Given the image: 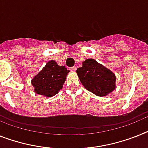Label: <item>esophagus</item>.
Segmentation results:
<instances>
[{
    "label": "esophagus",
    "mask_w": 148,
    "mask_h": 148,
    "mask_svg": "<svg viewBox=\"0 0 148 148\" xmlns=\"http://www.w3.org/2000/svg\"><path fill=\"white\" fill-rule=\"evenodd\" d=\"M70 70L72 71H76V67L75 66L72 67V68H70Z\"/></svg>",
    "instance_id": "obj_1"
}]
</instances>
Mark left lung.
Returning a JSON list of instances; mask_svg holds the SVG:
<instances>
[{
    "instance_id": "1",
    "label": "left lung",
    "mask_w": 148,
    "mask_h": 148,
    "mask_svg": "<svg viewBox=\"0 0 148 148\" xmlns=\"http://www.w3.org/2000/svg\"><path fill=\"white\" fill-rule=\"evenodd\" d=\"M83 66L77 69V76L86 89L95 95L103 97L112 92L116 88V76L95 59H87Z\"/></svg>"
}]
</instances>
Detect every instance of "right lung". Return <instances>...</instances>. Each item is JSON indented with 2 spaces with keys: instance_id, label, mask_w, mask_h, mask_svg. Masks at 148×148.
Masks as SVG:
<instances>
[{
  "instance_id": "add662e5",
  "label": "right lung",
  "mask_w": 148,
  "mask_h": 148,
  "mask_svg": "<svg viewBox=\"0 0 148 148\" xmlns=\"http://www.w3.org/2000/svg\"><path fill=\"white\" fill-rule=\"evenodd\" d=\"M70 72L64 66H59L56 62L50 60L37 75L32 78L34 92L44 97H52L62 89L66 77Z\"/></svg>"
}]
</instances>
